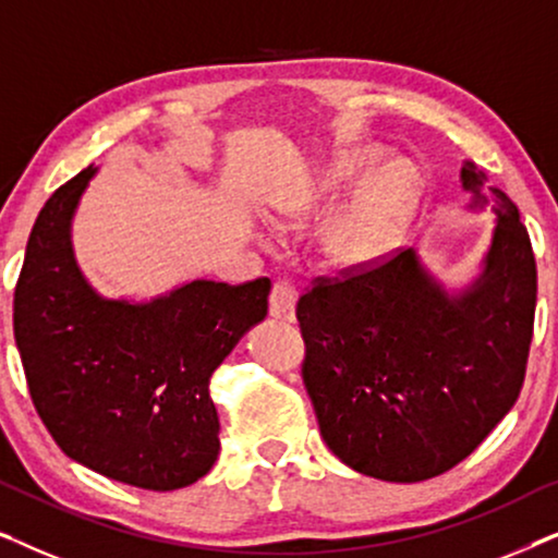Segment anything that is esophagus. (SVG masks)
I'll use <instances>...</instances> for the list:
<instances>
[{
	"instance_id": "esophagus-1",
	"label": "esophagus",
	"mask_w": 558,
	"mask_h": 558,
	"mask_svg": "<svg viewBox=\"0 0 558 558\" xmlns=\"http://www.w3.org/2000/svg\"><path fill=\"white\" fill-rule=\"evenodd\" d=\"M296 287L289 279L274 281L271 296H269V315L281 319V323H292L294 307H296Z\"/></svg>"
}]
</instances>
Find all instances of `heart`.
<instances>
[{
	"label": "heart",
	"mask_w": 558,
	"mask_h": 558,
	"mask_svg": "<svg viewBox=\"0 0 558 558\" xmlns=\"http://www.w3.org/2000/svg\"><path fill=\"white\" fill-rule=\"evenodd\" d=\"M378 151H357L342 165L338 178L350 182H363L380 165ZM416 201V172L409 165H391L373 185L368 203L363 210L342 228L338 235V251L350 264L371 262L391 246L396 233L409 216Z\"/></svg>",
	"instance_id": "b5f03b06"
}]
</instances>
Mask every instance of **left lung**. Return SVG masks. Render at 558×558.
<instances>
[{
  "label": "left lung",
  "mask_w": 558,
  "mask_h": 558,
  "mask_svg": "<svg viewBox=\"0 0 558 558\" xmlns=\"http://www.w3.org/2000/svg\"><path fill=\"white\" fill-rule=\"evenodd\" d=\"M483 172L462 167L485 205ZM495 226L475 284L447 294L414 251L317 277L296 302L302 380L325 445L388 483L452 470L513 409L536 315V258L518 208L490 187Z\"/></svg>",
  "instance_id": "obj_1"
}]
</instances>
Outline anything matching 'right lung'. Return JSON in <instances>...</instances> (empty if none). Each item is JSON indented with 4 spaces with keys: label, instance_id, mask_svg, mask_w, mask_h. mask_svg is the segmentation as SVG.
<instances>
[{
    "label": "right lung",
    "instance_id": "right-lung-1",
    "mask_svg": "<svg viewBox=\"0 0 558 558\" xmlns=\"http://www.w3.org/2000/svg\"><path fill=\"white\" fill-rule=\"evenodd\" d=\"M96 167L37 216L14 287V340L56 445L98 475L178 490L218 460L210 376L269 310L271 281H190L151 302L104 300L75 264L71 220Z\"/></svg>",
    "mask_w": 558,
    "mask_h": 558
}]
</instances>
